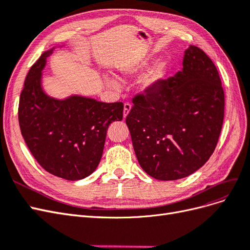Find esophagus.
I'll list each match as a JSON object with an SVG mask.
<instances>
[{"mask_svg":"<svg viewBox=\"0 0 250 250\" xmlns=\"http://www.w3.org/2000/svg\"><path fill=\"white\" fill-rule=\"evenodd\" d=\"M130 109H131V104L130 103H125L124 104V110H123L124 118L127 117V115H128V113H129Z\"/></svg>","mask_w":250,"mask_h":250,"instance_id":"1","label":"esophagus"}]
</instances>
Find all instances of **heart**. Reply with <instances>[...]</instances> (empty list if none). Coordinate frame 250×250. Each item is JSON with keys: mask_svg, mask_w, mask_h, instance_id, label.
Here are the masks:
<instances>
[{"mask_svg": "<svg viewBox=\"0 0 250 250\" xmlns=\"http://www.w3.org/2000/svg\"><path fill=\"white\" fill-rule=\"evenodd\" d=\"M146 63L143 62L141 64H138L135 66H131L128 69L126 72L128 74L130 75H133L135 73L140 72L143 67H145ZM163 76H164V66L162 64H157L155 66H153L152 69H151L145 76L143 77L142 81H141V84H142V87L143 89H153L157 84L158 82H160L162 79H163ZM110 84L113 86V87H118V82L115 80V79H111L110 80Z\"/></svg>", "mask_w": 250, "mask_h": 250, "instance_id": "b5f03b06", "label": "heart"}]
</instances>
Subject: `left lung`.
Returning a JSON list of instances; mask_svg holds the SVG:
<instances>
[{
	"mask_svg": "<svg viewBox=\"0 0 250 250\" xmlns=\"http://www.w3.org/2000/svg\"><path fill=\"white\" fill-rule=\"evenodd\" d=\"M183 70L137 95L126 117L142 169L158 180L191 175L217 146L224 92L217 67L201 49L185 51Z\"/></svg>",
	"mask_w": 250,
	"mask_h": 250,
	"instance_id": "left-lung-1",
	"label": "left lung"
}]
</instances>
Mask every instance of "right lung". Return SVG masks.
<instances>
[{
    "mask_svg": "<svg viewBox=\"0 0 250 250\" xmlns=\"http://www.w3.org/2000/svg\"><path fill=\"white\" fill-rule=\"evenodd\" d=\"M52 52L42 53L27 74L19 104L21 132L44 170L66 180H79L97 169L107 128L123 119L124 105L77 95L62 100L47 95L42 71Z\"/></svg>",
    "mask_w": 250,
    "mask_h": 250,
    "instance_id": "1",
    "label": "right lung"
}]
</instances>
